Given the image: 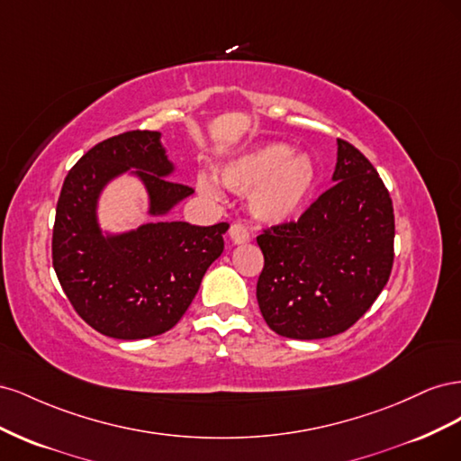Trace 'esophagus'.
Returning <instances> with one entry per match:
<instances>
[{
    "label": "esophagus",
    "mask_w": 461,
    "mask_h": 461,
    "mask_svg": "<svg viewBox=\"0 0 461 461\" xmlns=\"http://www.w3.org/2000/svg\"><path fill=\"white\" fill-rule=\"evenodd\" d=\"M229 239L232 244H246L249 242V232L240 222H232L229 229Z\"/></svg>",
    "instance_id": "34e87169"
}]
</instances>
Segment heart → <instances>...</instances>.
<instances>
[{"label": "heart", "mask_w": 461, "mask_h": 461, "mask_svg": "<svg viewBox=\"0 0 461 461\" xmlns=\"http://www.w3.org/2000/svg\"><path fill=\"white\" fill-rule=\"evenodd\" d=\"M219 178L234 192H248V209L254 219L265 225H283L296 219L310 202L317 167L310 153L292 151L283 142H267L222 163ZM196 185L203 196L221 198V188L209 176H198Z\"/></svg>", "instance_id": "heart-1"}]
</instances>
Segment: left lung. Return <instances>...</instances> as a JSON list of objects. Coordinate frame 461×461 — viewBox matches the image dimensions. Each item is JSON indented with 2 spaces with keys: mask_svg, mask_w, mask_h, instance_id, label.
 Listing matches in <instances>:
<instances>
[{
  "mask_svg": "<svg viewBox=\"0 0 461 461\" xmlns=\"http://www.w3.org/2000/svg\"><path fill=\"white\" fill-rule=\"evenodd\" d=\"M265 265L258 303L286 339L315 340L350 329L379 298L394 261V209L379 173L337 140L332 186L296 222L258 236Z\"/></svg>",
  "mask_w": 461,
  "mask_h": 461,
  "instance_id": "obj_1",
  "label": "left lung"
}]
</instances>
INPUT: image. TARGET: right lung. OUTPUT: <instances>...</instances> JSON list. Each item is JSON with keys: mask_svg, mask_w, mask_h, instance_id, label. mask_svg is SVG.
Wrapping results in <instances>:
<instances>
[{"mask_svg": "<svg viewBox=\"0 0 461 461\" xmlns=\"http://www.w3.org/2000/svg\"><path fill=\"white\" fill-rule=\"evenodd\" d=\"M175 171L161 132L131 131L95 144L65 178L55 209L53 269L77 313L105 337L140 340L173 329L225 248L227 222L196 227L167 219L194 192L171 180ZM122 174L145 186L152 221L113 233L101 229L96 207Z\"/></svg>", "mask_w": 461, "mask_h": 461, "instance_id": "add662e5", "label": "right lung"}]
</instances>
